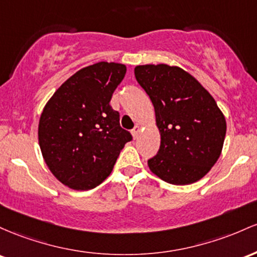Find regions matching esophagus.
<instances>
[{
    "label": "esophagus",
    "mask_w": 257,
    "mask_h": 257,
    "mask_svg": "<svg viewBox=\"0 0 257 257\" xmlns=\"http://www.w3.org/2000/svg\"><path fill=\"white\" fill-rule=\"evenodd\" d=\"M140 132H141V127H140V126H138V125L135 126V128L132 130V135H134L135 138L138 137V135H140Z\"/></svg>",
    "instance_id": "1"
}]
</instances>
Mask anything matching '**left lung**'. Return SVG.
Instances as JSON below:
<instances>
[{
	"instance_id": "1",
	"label": "left lung",
	"mask_w": 257,
	"mask_h": 257,
	"mask_svg": "<svg viewBox=\"0 0 257 257\" xmlns=\"http://www.w3.org/2000/svg\"><path fill=\"white\" fill-rule=\"evenodd\" d=\"M135 76L154 105L161 137L149 169L176 186L197 182L220 158L226 136V120L215 99L178 66L138 65Z\"/></svg>"
}]
</instances>
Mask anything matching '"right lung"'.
Returning a JSON list of instances; mask_svg holds the SVG:
<instances>
[{"instance_id": "1", "label": "right lung", "mask_w": 257, "mask_h": 257, "mask_svg": "<svg viewBox=\"0 0 257 257\" xmlns=\"http://www.w3.org/2000/svg\"><path fill=\"white\" fill-rule=\"evenodd\" d=\"M126 66L100 62L69 77L54 92L39 123V143L48 169L65 186L88 191L110 175L132 135L110 106Z\"/></svg>"}]
</instances>
